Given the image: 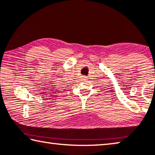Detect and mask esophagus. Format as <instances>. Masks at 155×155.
<instances>
[{
    "label": "esophagus",
    "mask_w": 155,
    "mask_h": 155,
    "mask_svg": "<svg viewBox=\"0 0 155 155\" xmlns=\"http://www.w3.org/2000/svg\"><path fill=\"white\" fill-rule=\"evenodd\" d=\"M81 79H82V81H85V79H86V77H84V76H81Z\"/></svg>",
    "instance_id": "obj_1"
}]
</instances>
